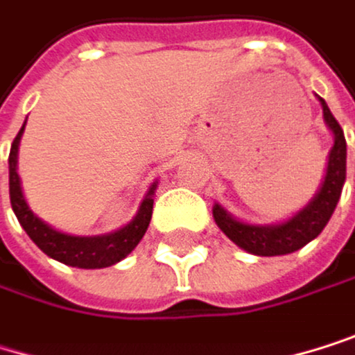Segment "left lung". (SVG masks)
<instances>
[{
  "instance_id": "obj_1",
  "label": "left lung",
  "mask_w": 355,
  "mask_h": 355,
  "mask_svg": "<svg viewBox=\"0 0 355 355\" xmlns=\"http://www.w3.org/2000/svg\"><path fill=\"white\" fill-rule=\"evenodd\" d=\"M322 115L326 128L333 132V147L328 153L326 172L320 183V189L315 196L293 216H288L282 223H271V225H254L236 218L232 212H227L218 202L212 206V216L218 230L230 238L236 246L242 250L257 254V257H280L291 254L311 240H315L326 223L331 220L337 202L341 198L343 185H345V159H347V145L339 121L328 109L326 101L320 98Z\"/></svg>"
}]
</instances>
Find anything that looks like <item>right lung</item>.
<instances>
[{
  "label": "right lung",
  "instance_id": "1",
  "mask_svg": "<svg viewBox=\"0 0 355 355\" xmlns=\"http://www.w3.org/2000/svg\"><path fill=\"white\" fill-rule=\"evenodd\" d=\"M24 123H27V119H24ZM24 123H22L20 132L16 135V139L12 143L8 164H10V202H12V210H14L18 223L22 225V230L27 232V236L50 259H54L58 263H64V265H71V267H80V269L111 267V265H115L121 259L128 257L139 246V242L143 240L147 227H149L157 181L145 193L137 214L123 227H119V230H115L111 234H103V236H73V234L58 232V230H54L52 225L42 220L29 208L27 200H24V193H22L20 176H18V145H20L22 132H24Z\"/></svg>",
  "mask_w": 355,
  "mask_h": 355
}]
</instances>
